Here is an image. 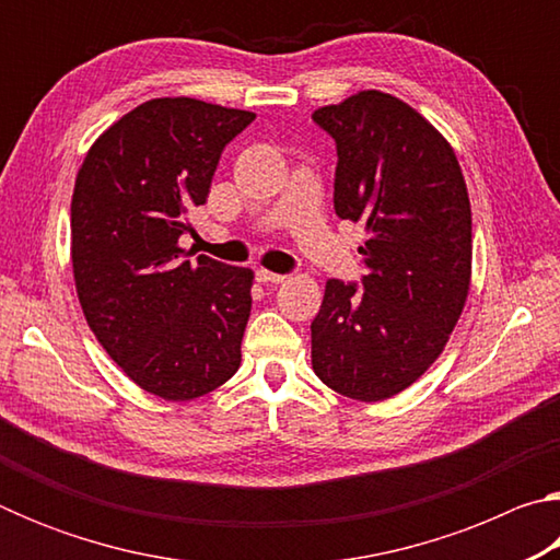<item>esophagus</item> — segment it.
I'll return each instance as SVG.
<instances>
[{
    "instance_id": "obj_1",
    "label": "esophagus",
    "mask_w": 560,
    "mask_h": 560,
    "mask_svg": "<svg viewBox=\"0 0 560 560\" xmlns=\"http://www.w3.org/2000/svg\"><path fill=\"white\" fill-rule=\"evenodd\" d=\"M257 279L261 283H271V287H277V283L287 281V277H283V273H273V271H267V269H259L257 271Z\"/></svg>"
}]
</instances>
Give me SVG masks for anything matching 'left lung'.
<instances>
[{
	"label": "left lung",
	"instance_id": "1",
	"mask_svg": "<svg viewBox=\"0 0 560 560\" xmlns=\"http://www.w3.org/2000/svg\"><path fill=\"white\" fill-rule=\"evenodd\" d=\"M314 120L336 140L334 207L363 222L364 291L330 279L311 363L330 390L387 400L440 358L471 283V205L450 140L405 101L358 91Z\"/></svg>",
	"mask_w": 560,
	"mask_h": 560
}]
</instances>
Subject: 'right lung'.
<instances>
[{"mask_svg":"<svg viewBox=\"0 0 560 560\" xmlns=\"http://www.w3.org/2000/svg\"><path fill=\"white\" fill-rule=\"evenodd\" d=\"M257 118L197 98H150L89 148L71 197V267L86 324L120 371L163 400L217 390L242 363L254 271L179 236L207 202L224 145Z\"/></svg>","mask_w":560,"mask_h":560,"instance_id":"right-lung-1","label":"right lung"}]
</instances>
